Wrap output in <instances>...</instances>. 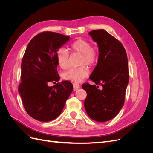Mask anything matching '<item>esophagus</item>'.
I'll return each mask as SVG.
<instances>
[{"label": "esophagus", "instance_id": "1", "mask_svg": "<svg viewBox=\"0 0 153 153\" xmlns=\"http://www.w3.org/2000/svg\"><path fill=\"white\" fill-rule=\"evenodd\" d=\"M73 89H74V91H76V90H78L80 88V85L78 84H77V83H73Z\"/></svg>", "mask_w": 153, "mask_h": 153}]
</instances>
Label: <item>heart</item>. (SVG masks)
<instances>
[{"label": "heart", "instance_id": "b5f03b06", "mask_svg": "<svg viewBox=\"0 0 153 153\" xmlns=\"http://www.w3.org/2000/svg\"><path fill=\"white\" fill-rule=\"evenodd\" d=\"M69 50L72 53L80 54V66L72 68L62 74V78L67 80L79 82L89 75V69L86 66L93 67L96 65L99 59L98 52L91 47V43L83 39H76L69 45ZM56 60L59 66L62 69L69 67V53L64 48H60L56 52Z\"/></svg>", "mask_w": 153, "mask_h": 153}]
</instances>
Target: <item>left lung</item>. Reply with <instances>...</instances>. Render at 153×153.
<instances>
[{
  "mask_svg": "<svg viewBox=\"0 0 153 153\" xmlns=\"http://www.w3.org/2000/svg\"><path fill=\"white\" fill-rule=\"evenodd\" d=\"M89 34L100 52L98 64L89 77L98 85L88 83L82 85L87 92L84 106L90 118L106 122L116 116L124 103L129 82L127 54L122 43L104 29Z\"/></svg>",
  "mask_w": 153,
  "mask_h": 153,
  "instance_id": "8db88e82",
  "label": "left lung"
}]
</instances>
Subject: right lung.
Segmentation results:
<instances>
[{
    "mask_svg": "<svg viewBox=\"0 0 153 153\" xmlns=\"http://www.w3.org/2000/svg\"><path fill=\"white\" fill-rule=\"evenodd\" d=\"M69 40V36L56 32H41L30 40L23 57L18 91L27 114L39 121L56 119L73 90L66 80L48 85L60 79L56 52Z\"/></svg>",
    "mask_w": 153,
    "mask_h": 153,
    "instance_id": "right-lung-1",
    "label": "right lung"
}]
</instances>
